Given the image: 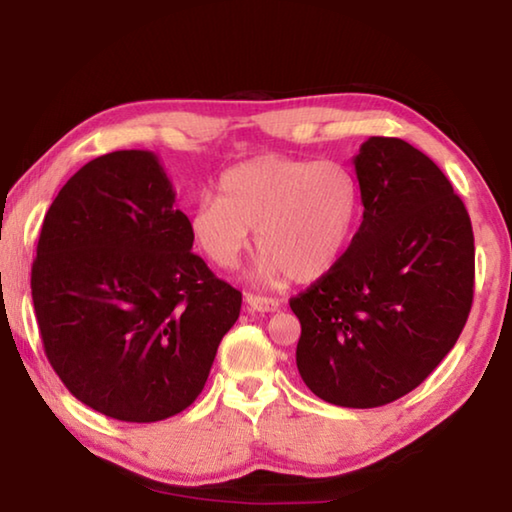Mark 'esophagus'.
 <instances>
[{
  "label": "esophagus",
  "mask_w": 512,
  "mask_h": 512,
  "mask_svg": "<svg viewBox=\"0 0 512 512\" xmlns=\"http://www.w3.org/2000/svg\"><path fill=\"white\" fill-rule=\"evenodd\" d=\"M246 302L253 311H259V314H271V311L280 309V302L275 298H264V296H255V293H246Z\"/></svg>",
  "instance_id": "1"
}]
</instances>
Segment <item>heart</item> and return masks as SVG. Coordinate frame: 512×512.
<instances>
[{"label":"heart","mask_w":512,"mask_h":512,"mask_svg":"<svg viewBox=\"0 0 512 512\" xmlns=\"http://www.w3.org/2000/svg\"><path fill=\"white\" fill-rule=\"evenodd\" d=\"M359 214L361 185L345 164L271 153L225 171L219 198L194 205L189 235L214 266L232 268L255 230L257 282H311L341 257Z\"/></svg>","instance_id":"obj_1"}]
</instances>
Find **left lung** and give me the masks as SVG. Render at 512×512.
<instances>
[{"label":"left lung","mask_w":512,"mask_h":512,"mask_svg":"<svg viewBox=\"0 0 512 512\" xmlns=\"http://www.w3.org/2000/svg\"><path fill=\"white\" fill-rule=\"evenodd\" d=\"M354 171L357 235L289 305L309 391L375 409L420 386L456 345L474 296V235L452 183L409 142L368 137Z\"/></svg>","instance_id":"8db88e82"}]
</instances>
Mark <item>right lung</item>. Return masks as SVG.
<instances>
[{"instance_id":"1","label":"right lung","mask_w":512,"mask_h":512,"mask_svg":"<svg viewBox=\"0 0 512 512\" xmlns=\"http://www.w3.org/2000/svg\"><path fill=\"white\" fill-rule=\"evenodd\" d=\"M158 155L85 164L51 203L31 268L45 354L76 400L158 422L201 395L241 293L192 253Z\"/></svg>"}]
</instances>
